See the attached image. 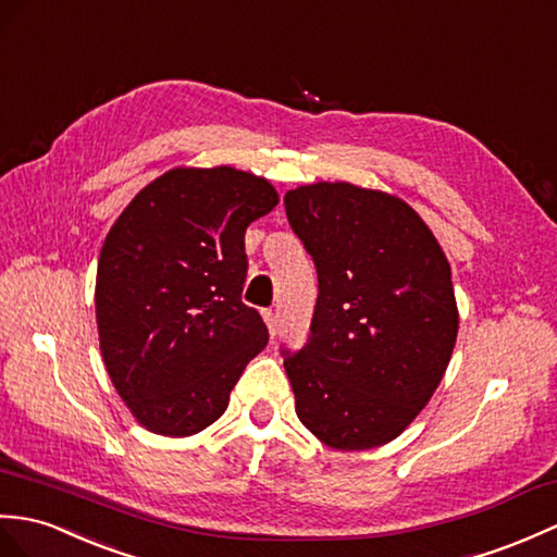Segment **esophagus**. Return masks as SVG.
<instances>
[{
    "instance_id": "1",
    "label": "esophagus",
    "mask_w": 557,
    "mask_h": 557,
    "mask_svg": "<svg viewBox=\"0 0 557 557\" xmlns=\"http://www.w3.org/2000/svg\"><path fill=\"white\" fill-rule=\"evenodd\" d=\"M263 320H265V325H268L270 337H275V334H277V315L273 313V310H263Z\"/></svg>"
}]
</instances>
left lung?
<instances>
[{"label":"left lung","mask_w":557,"mask_h":557,"mask_svg":"<svg viewBox=\"0 0 557 557\" xmlns=\"http://www.w3.org/2000/svg\"><path fill=\"white\" fill-rule=\"evenodd\" d=\"M284 209L320 289L308 344L284 351L296 416L330 448L389 444L430 404L454 354L448 258L389 191L322 180L289 189Z\"/></svg>","instance_id":"8db88e82"}]
</instances>
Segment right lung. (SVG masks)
<instances>
[{"instance_id": "obj_1", "label": "right lung", "mask_w": 557, "mask_h": 557, "mask_svg": "<svg viewBox=\"0 0 557 557\" xmlns=\"http://www.w3.org/2000/svg\"><path fill=\"white\" fill-rule=\"evenodd\" d=\"M280 203L265 177L177 165L139 189L109 230L95 308L103 366L145 430L213 424L268 330L242 304L244 232Z\"/></svg>"}]
</instances>
